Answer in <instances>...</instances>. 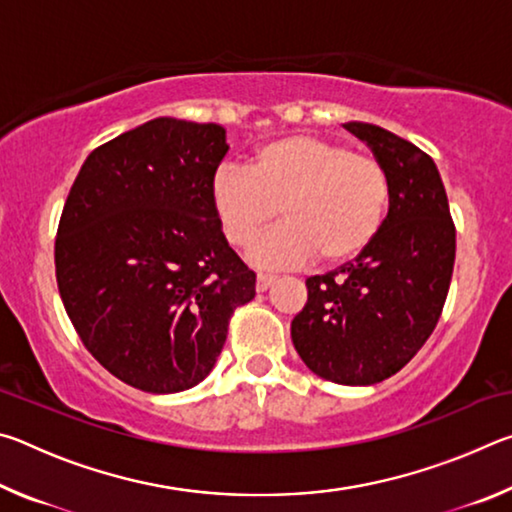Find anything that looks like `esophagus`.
<instances>
[{
	"label": "esophagus",
	"instance_id": "obj_1",
	"mask_svg": "<svg viewBox=\"0 0 512 512\" xmlns=\"http://www.w3.org/2000/svg\"><path fill=\"white\" fill-rule=\"evenodd\" d=\"M277 280L275 275H268V273H257V282H255V289L257 291H266L271 284Z\"/></svg>",
	"mask_w": 512,
	"mask_h": 512
}]
</instances>
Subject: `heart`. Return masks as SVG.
I'll use <instances>...</instances> for the list:
<instances>
[{
	"instance_id": "obj_1",
	"label": "heart",
	"mask_w": 512,
	"mask_h": 512,
	"mask_svg": "<svg viewBox=\"0 0 512 512\" xmlns=\"http://www.w3.org/2000/svg\"><path fill=\"white\" fill-rule=\"evenodd\" d=\"M393 183L386 164L348 144L314 135L273 140L248 167L223 164L212 173L210 205L225 241L248 248L277 219L284 221L253 248L259 266L323 264L359 257L384 230Z\"/></svg>"
}]
</instances>
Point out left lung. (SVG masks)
Instances as JSON below:
<instances>
[{
  "label": "left lung",
  "mask_w": 512,
  "mask_h": 512,
  "mask_svg": "<svg viewBox=\"0 0 512 512\" xmlns=\"http://www.w3.org/2000/svg\"><path fill=\"white\" fill-rule=\"evenodd\" d=\"M343 126L386 164L391 210L368 250L307 277V305L293 318L291 339L318 377L370 386L402 370L436 329L452 282L456 228L427 153L375 124Z\"/></svg>",
  "instance_id": "8db88e82"
}]
</instances>
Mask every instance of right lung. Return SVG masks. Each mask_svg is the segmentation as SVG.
<instances>
[{
	"mask_svg": "<svg viewBox=\"0 0 512 512\" xmlns=\"http://www.w3.org/2000/svg\"><path fill=\"white\" fill-rule=\"evenodd\" d=\"M219 124L158 117L94 149L56 235V282L88 352L124 384L180 393L214 368L255 273L228 246L210 180Z\"/></svg>",
	"mask_w": 512,
	"mask_h": 512,
	"instance_id": "right-lung-1",
	"label": "right lung"
}]
</instances>
